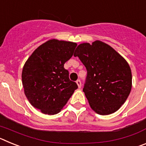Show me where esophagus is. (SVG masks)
Returning <instances> with one entry per match:
<instances>
[{
    "mask_svg": "<svg viewBox=\"0 0 146 146\" xmlns=\"http://www.w3.org/2000/svg\"><path fill=\"white\" fill-rule=\"evenodd\" d=\"M76 82H77V86H78V88H81V81L80 80H77V81H76Z\"/></svg>",
    "mask_w": 146,
    "mask_h": 146,
    "instance_id": "34e87169",
    "label": "esophagus"
}]
</instances>
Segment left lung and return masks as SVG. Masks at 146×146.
<instances>
[{
	"label": "left lung",
	"instance_id": "obj_1",
	"mask_svg": "<svg viewBox=\"0 0 146 146\" xmlns=\"http://www.w3.org/2000/svg\"><path fill=\"white\" fill-rule=\"evenodd\" d=\"M74 56L79 58L87 69L83 92L91 109L102 115L116 112L131 89V72L126 60L99 40L92 44H79Z\"/></svg>",
	"mask_w": 146,
	"mask_h": 146
}]
</instances>
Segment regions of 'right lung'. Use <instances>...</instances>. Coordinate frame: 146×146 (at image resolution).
I'll return each instance as SVG.
<instances>
[{"instance_id": "1", "label": "right lung", "mask_w": 146, "mask_h": 146, "mask_svg": "<svg viewBox=\"0 0 146 146\" xmlns=\"http://www.w3.org/2000/svg\"><path fill=\"white\" fill-rule=\"evenodd\" d=\"M77 45L50 39L36 49L25 62L22 72L24 92L32 106L42 113H58L78 88L64 67Z\"/></svg>"}]
</instances>
